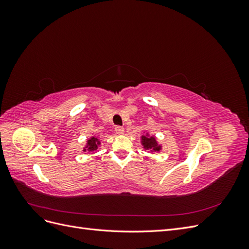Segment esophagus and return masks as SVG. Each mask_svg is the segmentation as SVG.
I'll return each mask as SVG.
<instances>
[{"instance_id": "1", "label": "esophagus", "mask_w": 249, "mask_h": 249, "mask_svg": "<svg viewBox=\"0 0 249 249\" xmlns=\"http://www.w3.org/2000/svg\"><path fill=\"white\" fill-rule=\"evenodd\" d=\"M115 132H116V134H118V135H123L124 133V129L123 126H116L115 127Z\"/></svg>"}]
</instances>
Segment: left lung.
Instances as JSON below:
<instances>
[{
    "instance_id": "1",
    "label": "left lung",
    "mask_w": 249,
    "mask_h": 249,
    "mask_svg": "<svg viewBox=\"0 0 249 249\" xmlns=\"http://www.w3.org/2000/svg\"><path fill=\"white\" fill-rule=\"evenodd\" d=\"M141 145L142 147L144 148L145 150H148V153H160L162 150V145L159 143V141H158L157 137L156 136H152L149 133L147 132H143V135L141 136Z\"/></svg>"
}]
</instances>
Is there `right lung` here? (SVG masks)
Instances as JSON below:
<instances>
[{
  "mask_svg": "<svg viewBox=\"0 0 249 249\" xmlns=\"http://www.w3.org/2000/svg\"><path fill=\"white\" fill-rule=\"evenodd\" d=\"M101 144H102V142L99 138H97L96 136H91L89 139H87L86 144H85L84 148H83V152L84 153L92 152L93 153V152H95V150L100 149Z\"/></svg>",
  "mask_w": 249,
  "mask_h": 249,
  "instance_id": "add662e5",
  "label": "right lung"
}]
</instances>
